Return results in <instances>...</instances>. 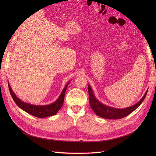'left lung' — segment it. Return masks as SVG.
<instances>
[{
	"label": "left lung",
	"instance_id": "left-lung-1",
	"mask_svg": "<svg viewBox=\"0 0 156 156\" xmlns=\"http://www.w3.org/2000/svg\"><path fill=\"white\" fill-rule=\"evenodd\" d=\"M147 92L148 90L144 94L143 98L140 99V101L135 103V105L124 108H117L104 105L103 103L99 101L96 98L95 94H94L92 88L90 86V84H88L90 105L92 109L95 112V114L97 116L105 119H120L129 115L130 113L134 111L136 108H137L141 103H143L146 96V94H147Z\"/></svg>",
	"mask_w": 156,
	"mask_h": 156
}]
</instances>
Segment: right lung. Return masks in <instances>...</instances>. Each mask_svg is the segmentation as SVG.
Instances as JSON below:
<instances>
[{
    "label": "right lung",
    "instance_id": "right-lung-1",
    "mask_svg": "<svg viewBox=\"0 0 156 156\" xmlns=\"http://www.w3.org/2000/svg\"><path fill=\"white\" fill-rule=\"evenodd\" d=\"M69 82L70 81H69L68 83L66 84V86L62 90V92H61V94H60L59 97L57 98V100L55 101L53 103H51V104L45 105H36L30 104L29 103H26L25 101H23L16 95L15 93L13 92L9 83H8V87L13 101H15L16 105L19 107L21 108L22 110L27 112V113H29V114L32 116L42 119V118L54 116L60 110V108L63 105L66 90V88L68 86Z\"/></svg>",
    "mask_w": 156,
    "mask_h": 156
}]
</instances>
